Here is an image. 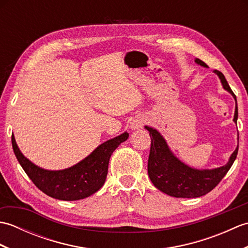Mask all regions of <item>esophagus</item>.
I'll use <instances>...</instances> for the list:
<instances>
[{
  "label": "esophagus",
  "mask_w": 248,
  "mask_h": 248,
  "mask_svg": "<svg viewBox=\"0 0 248 248\" xmlns=\"http://www.w3.org/2000/svg\"><path fill=\"white\" fill-rule=\"evenodd\" d=\"M144 123H145V120H144V119H141V118H136V119H134V120L132 121V123H131V129H132V130L140 129V128L143 127Z\"/></svg>",
  "instance_id": "esophagus-1"
}]
</instances>
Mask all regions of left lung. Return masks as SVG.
Instances as JSON below:
<instances>
[{"mask_svg": "<svg viewBox=\"0 0 248 248\" xmlns=\"http://www.w3.org/2000/svg\"><path fill=\"white\" fill-rule=\"evenodd\" d=\"M196 64L208 67L202 61L195 59ZM219 78L223 88L232 94L235 100V110L233 121L238 120V104L233 92L226 81L224 75L218 70L213 71ZM149 131L151 138L150 154L148 159V175L154 186L170 196L177 198H195L200 197L211 192L217 186L220 180L228 172L236 159L239 150V134L238 146L230 155L227 164L213 170H197L186 165L172 154L166 140L159 131L145 125Z\"/></svg>", "mask_w": 248, "mask_h": 248, "instance_id": "1", "label": "left lung"}]
</instances>
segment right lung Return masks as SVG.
Here are the masks:
<instances>
[{"label":"right lung","instance_id":"1","mask_svg":"<svg viewBox=\"0 0 248 248\" xmlns=\"http://www.w3.org/2000/svg\"><path fill=\"white\" fill-rule=\"evenodd\" d=\"M128 138L129 133L124 132L104 141L85 159L62 170H48L35 165L20 151L14 134L12 144L20 165L40 191L55 199L78 200L91 196L103 186L110 155Z\"/></svg>","mask_w":248,"mask_h":248}]
</instances>
